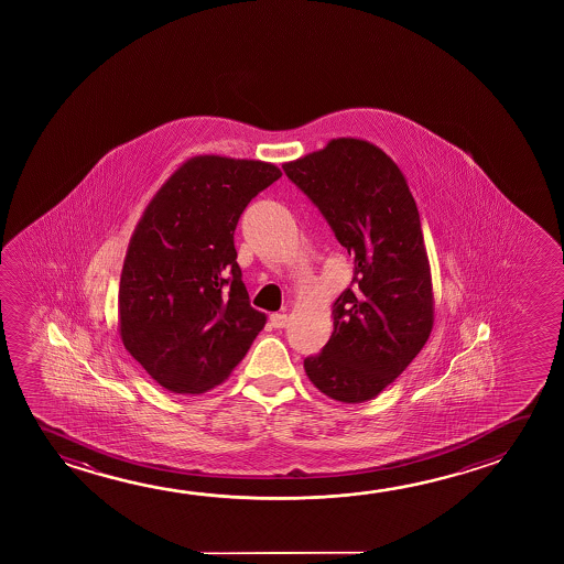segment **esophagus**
Returning <instances> with one entry per match:
<instances>
[{"instance_id": "1", "label": "esophagus", "mask_w": 564, "mask_h": 564, "mask_svg": "<svg viewBox=\"0 0 564 564\" xmlns=\"http://www.w3.org/2000/svg\"><path fill=\"white\" fill-rule=\"evenodd\" d=\"M269 321H271L273 328H285L286 323H289V316L285 313H275L271 314Z\"/></svg>"}]
</instances>
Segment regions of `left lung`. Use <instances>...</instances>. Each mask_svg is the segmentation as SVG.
Segmentation results:
<instances>
[{
    "label": "left lung",
    "mask_w": 564,
    "mask_h": 564,
    "mask_svg": "<svg viewBox=\"0 0 564 564\" xmlns=\"http://www.w3.org/2000/svg\"><path fill=\"white\" fill-rule=\"evenodd\" d=\"M283 169L354 256L351 286L334 301L333 336L306 358V376L334 401H370L433 330V279L415 198L395 161L366 139H330Z\"/></svg>",
    "instance_id": "left-lung-1"
}]
</instances>
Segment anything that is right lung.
<instances>
[{
	"label": "right lung",
	"instance_id": "right-lung-1",
	"mask_svg": "<svg viewBox=\"0 0 564 564\" xmlns=\"http://www.w3.org/2000/svg\"><path fill=\"white\" fill-rule=\"evenodd\" d=\"M279 176L265 161L198 155L141 214L121 268L118 330L166 391L194 395L220 386L268 323L250 305L234 230Z\"/></svg>",
	"mask_w": 564,
	"mask_h": 564
}]
</instances>
